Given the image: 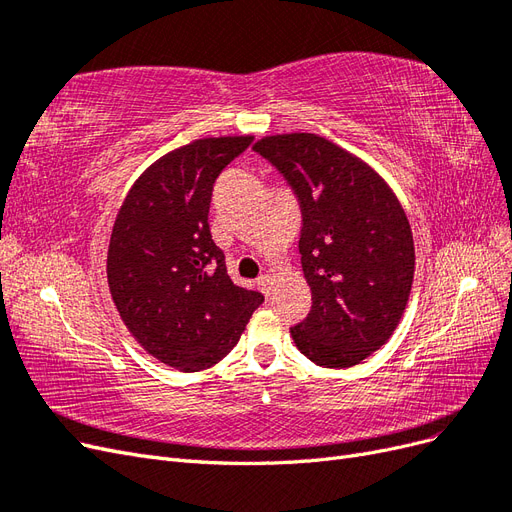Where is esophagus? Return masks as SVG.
Listing matches in <instances>:
<instances>
[{
	"mask_svg": "<svg viewBox=\"0 0 512 512\" xmlns=\"http://www.w3.org/2000/svg\"><path fill=\"white\" fill-rule=\"evenodd\" d=\"M256 286L260 288V292H265L267 297H269V290H271V275L269 273H265V275H260L258 280H256Z\"/></svg>",
	"mask_w": 512,
	"mask_h": 512,
	"instance_id": "1",
	"label": "esophagus"
}]
</instances>
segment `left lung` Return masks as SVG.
<instances>
[{
	"label": "left lung",
	"instance_id": "1",
	"mask_svg": "<svg viewBox=\"0 0 512 512\" xmlns=\"http://www.w3.org/2000/svg\"><path fill=\"white\" fill-rule=\"evenodd\" d=\"M301 207V265L312 309L290 329L320 367L361 363L393 335L414 277L406 211L363 160L316 134H277L254 145Z\"/></svg>",
	"mask_w": 512,
	"mask_h": 512
}]
</instances>
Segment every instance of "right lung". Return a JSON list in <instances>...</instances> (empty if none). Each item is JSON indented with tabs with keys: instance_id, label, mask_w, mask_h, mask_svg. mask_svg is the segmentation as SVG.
<instances>
[{
	"instance_id": "obj_1",
	"label": "right lung",
	"mask_w": 512,
	"mask_h": 512,
	"mask_svg": "<svg viewBox=\"0 0 512 512\" xmlns=\"http://www.w3.org/2000/svg\"><path fill=\"white\" fill-rule=\"evenodd\" d=\"M250 145L252 136H220L166 153L113 226L106 275L117 312L138 344L181 371L222 361L265 301L232 284L209 230L213 183Z\"/></svg>"
}]
</instances>
